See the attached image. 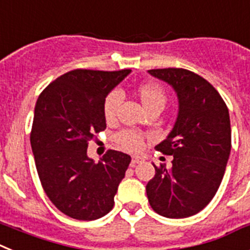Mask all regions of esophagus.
Returning <instances> with one entry per match:
<instances>
[{
	"label": "esophagus",
	"mask_w": 250,
	"mask_h": 250,
	"mask_svg": "<svg viewBox=\"0 0 250 250\" xmlns=\"http://www.w3.org/2000/svg\"><path fill=\"white\" fill-rule=\"evenodd\" d=\"M140 161H141L140 157H133L131 161V167H134L137 164H140Z\"/></svg>",
	"instance_id": "34e87169"
}]
</instances>
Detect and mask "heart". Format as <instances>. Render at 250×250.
I'll list each match as a JSON object with an SVG mask.
<instances>
[{"label": "heart", "instance_id": "1", "mask_svg": "<svg viewBox=\"0 0 250 250\" xmlns=\"http://www.w3.org/2000/svg\"><path fill=\"white\" fill-rule=\"evenodd\" d=\"M137 95L145 109L148 113L153 110H160L166 105L167 97L164 89L157 84L145 83L137 88ZM121 103V94L118 92H112L104 101V117L107 121H112L116 117L117 109ZM116 141L119 147L127 151H138L143 145V137L140 133L133 131H123L116 136Z\"/></svg>", "mask_w": 250, "mask_h": 250}]
</instances>
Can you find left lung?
<instances>
[{
    "instance_id": "8db88e82",
    "label": "left lung",
    "mask_w": 250,
    "mask_h": 250,
    "mask_svg": "<svg viewBox=\"0 0 250 250\" xmlns=\"http://www.w3.org/2000/svg\"><path fill=\"white\" fill-rule=\"evenodd\" d=\"M173 88L179 113L172 131L156 146L173 156L172 166H155V177L146 186L149 205L171 219L188 218L215 196L231 148L229 110L214 86L186 69L148 70Z\"/></svg>"
}]
</instances>
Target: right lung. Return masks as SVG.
I'll list each match as a JSON object with an SVG mask.
<instances>
[{
    "label": "right lung",
    "instance_id": "1",
    "mask_svg": "<svg viewBox=\"0 0 250 250\" xmlns=\"http://www.w3.org/2000/svg\"><path fill=\"white\" fill-rule=\"evenodd\" d=\"M129 69H77L50 83L35 105L30 142L35 165L50 201L65 215L95 220L112 210L131 156L109 151L95 164L88 142L104 131V101Z\"/></svg>",
    "mask_w": 250,
    "mask_h": 250
}]
</instances>
